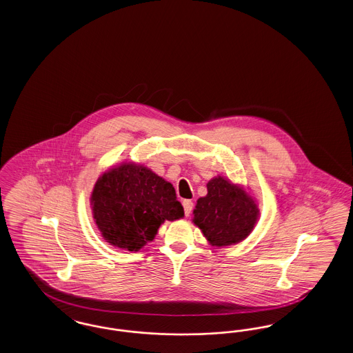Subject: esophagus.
Instances as JSON below:
<instances>
[{"mask_svg": "<svg viewBox=\"0 0 353 353\" xmlns=\"http://www.w3.org/2000/svg\"><path fill=\"white\" fill-rule=\"evenodd\" d=\"M183 205H184L185 216L188 217L192 213V210H193V202L190 201V200H184Z\"/></svg>", "mask_w": 353, "mask_h": 353, "instance_id": "34e87169", "label": "esophagus"}]
</instances>
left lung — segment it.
Segmentation results:
<instances>
[{"label":"left lung","instance_id":"obj_1","mask_svg":"<svg viewBox=\"0 0 353 353\" xmlns=\"http://www.w3.org/2000/svg\"><path fill=\"white\" fill-rule=\"evenodd\" d=\"M208 194L197 200L193 222L213 246L238 243L252 233L259 210L252 197L223 177L208 183Z\"/></svg>","mask_w":353,"mask_h":353}]
</instances>
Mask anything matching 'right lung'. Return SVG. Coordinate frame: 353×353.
Instances as JSON below:
<instances>
[{
  "mask_svg": "<svg viewBox=\"0 0 353 353\" xmlns=\"http://www.w3.org/2000/svg\"><path fill=\"white\" fill-rule=\"evenodd\" d=\"M91 203L104 239L130 252L152 241L165 219L184 217L173 185L134 163L105 172L94 186Z\"/></svg>",
  "mask_w": 353,
  "mask_h": 353,
  "instance_id": "add662e5",
  "label": "right lung"
}]
</instances>
